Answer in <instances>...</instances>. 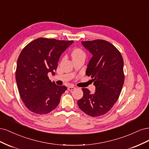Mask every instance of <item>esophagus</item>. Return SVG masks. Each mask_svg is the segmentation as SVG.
I'll use <instances>...</instances> for the list:
<instances>
[{
    "mask_svg": "<svg viewBox=\"0 0 149 149\" xmlns=\"http://www.w3.org/2000/svg\"><path fill=\"white\" fill-rule=\"evenodd\" d=\"M76 88L74 86H69L68 88V90H69V91H72V90H74Z\"/></svg>",
    "mask_w": 149,
    "mask_h": 149,
    "instance_id": "34e87169",
    "label": "esophagus"
}]
</instances>
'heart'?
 Here are the masks:
<instances>
[{
  "label": "heart",
  "instance_id": "obj_1",
  "mask_svg": "<svg viewBox=\"0 0 149 149\" xmlns=\"http://www.w3.org/2000/svg\"><path fill=\"white\" fill-rule=\"evenodd\" d=\"M71 56L73 60L76 59V58H85L86 57V53L81 49L76 48L71 52Z\"/></svg>",
  "mask_w": 149,
  "mask_h": 149
}]
</instances>
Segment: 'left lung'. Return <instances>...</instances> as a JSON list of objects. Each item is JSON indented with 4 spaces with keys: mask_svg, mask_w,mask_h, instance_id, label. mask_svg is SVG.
Instances as JSON below:
<instances>
[{
    "mask_svg": "<svg viewBox=\"0 0 149 149\" xmlns=\"http://www.w3.org/2000/svg\"><path fill=\"white\" fill-rule=\"evenodd\" d=\"M81 43L93 55L86 74L93 78L96 91L91 94L88 89L82 88L83 96L78 105L88 116H101L111 109L120 96L124 82L123 58L118 49L106 40Z\"/></svg>",
    "mask_w": 149,
    "mask_h": 149,
    "instance_id": "obj_1",
    "label": "left lung"
}]
</instances>
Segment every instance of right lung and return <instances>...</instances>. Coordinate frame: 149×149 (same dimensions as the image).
I'll list each match as a JSON object with an SVG mask.
<instances>
[{"instance_id": "1", "label": "right lung", "mask_w": 149, "mask_h": 149, "mask_svg": "<svg viewBox=\"0 0 149 149\" xmlns=\"http://www.w3.org/2000/svg\"><path fill=\"white\" fill-rule=\"evenodd\" d=\"M73 42L38 38L22 49L17 60L15 79L22 100L31 112L46 114L60 103L67 88L52 82L48 74H55L61 53Z\"/></svg>"}]
</instances>
